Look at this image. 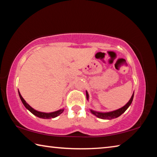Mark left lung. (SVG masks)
<instances>
[{
    "label": "left lung",
    "instance_id": "8db88e82",
    "mask_svg": "<svg viewBox=\"0 0 157 157\" xmlns=\"http://www.w3.org/2000/svg\"><path fill=\"white\" fill-rule=\"evenodd\" d=\"M86 98L89 100L88 92L86 91ZM133 98H134V94H132L131 98H130V100H129V102H127L124 107L118 109L117 110L110 111V112H98V111H95L92 109H91L90 111H91V112L94 114V115L97 116L98 118H101V119H105V120H111V119L118 118V116L122 115V114H123L124 111L127 109V108H128L130 106V105L132 104Z\"/></svg>",
    "mask_w": 157,
    "mask_h": 157
}]
</instances>
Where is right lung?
<instances>
[{"label":"right lung","instance_id":"obj_1","mask_svg":"<svg viewBox=\"0 0 157 157\" xmlns=\"http://www.w3.org/2000/svg\"><path fill=\"white\" fill-rule=\"evenodd\" d=\"M18 95H19V97L21 100V102H23V105L25 106V108L28 109L29 111H30V112L34 114V116H36L37 117H39V118H44V119H50V118H54L55 117L58 116L59 115H60L61 113H62L63 111V109H61L56 111H54V112H50V113H44V112H41V111H38L35 109H34L33 107H31L30 105H29L27 102H25V100L23 99V97L21 96V95L20 94V92L18 91Z\"/></svg>","mask_w":157,"mask_h":157}]
</instances>
